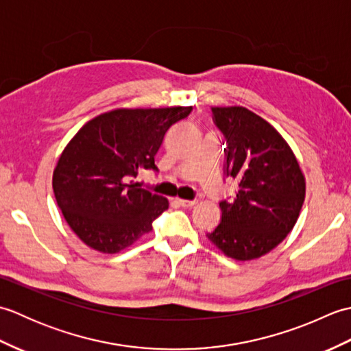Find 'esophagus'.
<instances>
[{
  "label": "esophagus",
  "mask_w": 351,
  "mask_h": 351,
  "mask_svg": "<svg viewBox=\"0 0 351 351\" xmlns=\"http://www.w3.org/2000/svg\"><path fill=\"white\" fill-rule=\"evenodd\" d=\"M178 204L184 208H190L193 205H196V200H187V199H178Z\"/></svg>",
  "instance_id": "1"
}]
</instances>
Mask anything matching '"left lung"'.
<instances>
[{
    "mask_svg": "<svg viewBox=\"0 0 351 351\" xmlns=\"http://www.w3.org/2000/svg\"><path fill=\"white\" fill-rule=\"evenodd\" d=\"M226 138L225 175L238 184L221 200V220L206 237L226 256L250 261L265 255L293 230L304 200V176L280 134L244 107H213Z\"/></svg>",
    "mask_w": 351,
    "mask_h": 351,
    "instance_id": "left-lung-1",
    "label": "left lung"
}]
</instances>
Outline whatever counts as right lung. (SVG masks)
Listing matches in <instances>:
<instances>
[{
    "label": "right lung",
    "mask_w": 351,
    "mask_h": 351,
    "mask_svg": "<svg viewBox=\"0 0 351 351\" xmlns=\"http://www.w3.org/2000/svg\"><path fill=\"white\" fill-rule=\"evenodd\" d=\"M191 110L117 108L88 121L64 147L52 189L64 220L88 247L117 253L151 232L169 200L134 178L141 169L158 170L164 136Z\"/></svg>",
    "instance_id": "1"
}]
</instances>
